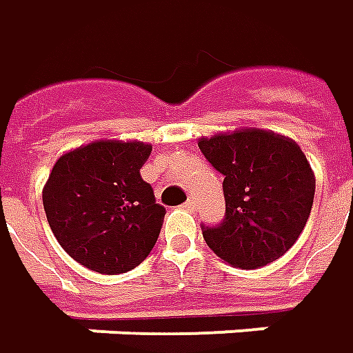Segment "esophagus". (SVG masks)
Returning <instances> with one entry per match:
<instances>
[{
  "label": "esophagus",
  "mask_w": 353,
  "mask_h": 353,
  "mask_svg": "<svg viewBox=\"0 0 353 353\" xmlns=\"http://www.w3.org/2000/svg\"><path fill=\"white\" fill-rule=\"evenodd\" d=\"M196 200H194V198H188V200H186V204H184V208H186V210H190V212H196Z\"/></svg>",
  "instance_id": "34e87169"
}]
</instances>
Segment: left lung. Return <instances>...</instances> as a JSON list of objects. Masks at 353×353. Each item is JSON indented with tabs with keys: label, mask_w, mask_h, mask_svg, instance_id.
<instances>
[{
	"label": "left lung",
	"mask_w": 353,
	"mask_h": 353,
	"mask_svg": "<svg viewBox=\"0 0 353 353\" xmlns=\"http://www.w3.org/2000/svg\"><path fill=\"white\" fill-rule=\"evenodd\" d=\"M198 148L223 174L225 219L202 229L208 247L241 270L283 256L313 208L314 172L301 148L260 128L202 136Z\"/></svg>",
	"instance_id": "obj_1"
}]
</instances>
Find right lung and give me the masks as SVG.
<instances>
[{"label": "right lung", "instance_id": "1", "mask_svg": "<svg viewBox=\"0 0 353 353\" xmlns=\"http://www.w3.org/2000/svg\"><path fill=\"white\" fill-rule=\"evenodd\" d=\"M151 145L97 139L65 151L42 188L48 225L75 262L99 274H124L148 259L165 208L139 169Z\"/></svg>", "mask_w": 353, "mask_h": 353}]
</instances>
